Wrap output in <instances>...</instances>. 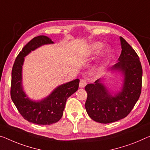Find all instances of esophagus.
I'll return each mask as SVG.
<instances>
[{
  "label": "esophagus",
  "mask_w": 150,
  "mask_h": 150,
  "mask_svg": "<svg viewBox=\"0 0 150 150\" xmlns=\"http://www.w3.org/2000/svg\"><path fill=\"white\" fill-rule=\"evenodd\" d=\"M86 85V81L84 79H81L80 81L79 84V87L80 88H84L85 86Z\"/></svg>",
  "instance_id": "34e87169"
}]
</instances>
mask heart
Wrapping results in <instances>:
<instances>
[{"instance_id":"1","label":"heart","mask_w":150,"mask_h":150,"mask_svg":"<svg viewBox=\"0 0 150 150\" xmlns=\"http://www.w3.org/2000/svg\"><path fill=\"white\" fill-rule=\"evenodd\" d=\"M103 47V43H101L100 41H94V42L92 43L90 45L89 50L90 53L93 56H95V55L98 54L99 53L101 52ZM110 56V50L109 48L104 50V52H103V57L101 59L100 61L98 62V63L96 64L94 67V69L98 72H101L103 70V69L105 68L106 62L108 60V59L109 58Z\"/></svg>"}]
</instances>
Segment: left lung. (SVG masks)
Listing matches in <instances>:
<instances>
[{
    "label": "left lung",
    "instance_id": "obj_1",
    "mask_svg": "<svg viewBox=\"0 0 150 150\" xmlns=\"http://www.w3.org/2000/svg\"><path fill=\"white\" fill-rule=\"evenodd\" d=\"M121 54L118 62L110 69L111 73L123 76L119 91L110 93L105 78L85 87L87 99L85 108L89 117L100 123H109L127 116L139 99L142 91V67L139 57L132 47L120 37Z\"/></svg>",
    "mask_w": 150,
    "mask_h": 150
}]
</instances>
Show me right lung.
<instances>
[{"label": "right lung", "mask_w": 150, "mask_h": 150, "mask_svg": "<svg viewBox=\"0 0 150 150\" xmlns=\"http://www.w3.org/2000/svg\"><path fill=\"white\" fill-rule=\"evenodd\" d=\"M51 39L45 35L35 37L22 49L16 58L12 70L11 96L23 117L38 125H52L62 118L68 97L77 91L80 80L77 78L57 86L49 95L39 100L27 96L23 86V66L25 57L41 46L54 44Z\"/></svg>", "instance_id": "1"}]
</instances>
